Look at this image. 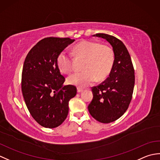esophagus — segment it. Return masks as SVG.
Returning <instances> with one entry per match:
<instances>
[{
    "label": "esophagus",
    "instance_id": "34e87169",
    "mask_svg": "<svg viewBox=\"0 0 160 160\" xmlns=\"http://www.w3.org/2000/svg\"><path fill=\"white\" fill-rule=\"evenodd\" d=\"M82 91H83V89H80V88H78V93L82 92Z\"/></svg>",
    "mask_w": 160,
    "mask_h": 160
}]
</instances>
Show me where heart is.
Masks as SVG:
<instances>
[{"label":"heart","instance_id":"1","mask_svg":"<svg viewBox=\"0 0 160 160\" xmlns=\"http://www.w3.org/2000/svg\"><path fill=\"white\" fill-rule=\"evenodd\" d=\"M73 52L78 56L86 58L84 63V71L76 72L67 78L70 84L79 87L90 86L98 80L106 78L113 67L114 52L111 47L101 45L99 42L82 40L73 47ZM57 64L60 71L69 73L73 69L71 54L64 50L57 58Z\"/></svg>","mask_w":160,"mask_h":160}]
</instances>
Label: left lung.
<instances>
[{
	"label": "left lung",
	"mask_w": 160,
	"mask_h": 160,
	"mask_svg": "<svg viewBox=\"0 0 160 160\" xmlns=\"http://www.w3.org/2000/svg\"><path fill=\"white\" fill-rule=\"evenodd\" d=\"M93 36L104 38L114 52V62L109 76L97 87H92L93 100L88 109L93 118L110 123L120 118L129 106L135 84V72L127 47L120 40L106 33Z\"/></svg>",
	"instance_id": "1"
}]
</instances>
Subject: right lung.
Here are the masks:
<instances>
[{"label":"right lung","instance_id":"right-lung-1","mask_svg":"<svg viewBox=\"0 0 160 160\" xmlns=\"http://www.w3.org/2000/svg\"><path fill=\"white\" fill-rule=\"evenodd\" d=\"M69 38H45L29 51L23 64L21 88L33 118L49 128L58 127L69 112V101L76 95L73 85H63L65 78L57 64L59 53L73 42Z\"/></svg>","mask_w":160,"mask_h":160}]
</instances>
